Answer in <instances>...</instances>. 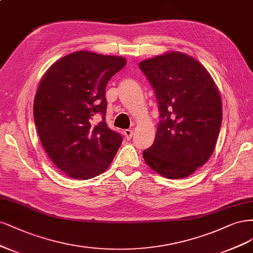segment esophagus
<instances>
[{
    "instance_id": "34e87169",
    "label": "esophagus",
    "mask_w": 253,
    "mask_h": 253,
    "mask_svg": "<svg viewBox=\"0 0 253 253\" xmlns=\"http://www.w3.org/2000/svg\"><path fill=\"white\" fill-rule=\"evenodd\" d=\"M124 135H125L126 140H130V138H131L132 135H133V130H131V129L125 130V131H124Z\"/></svg>"
}]
</instances>
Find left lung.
<instances>
[{"instance_id": "left-lung-1", "label": "left lung", "mask_w": 253, "mask_h": 253, "mask_svg": "<svg viewBox=\"0 0 253 253\" xmlns=\"http://www.w3.org/2000/svg\"><path fill=\"white\" fill-rule=\"evenodd\" d=\"M138 67L152 85L160 117L156 138L143 158L167 178L191 175L212 156L221 129L222 97L212 77L192 56L167 51Z\"/></svg>"}]
</instances>
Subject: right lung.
Segmentation results:
<instances>
[{
	"instance_id": "1",
	"label": "right lung",
	"mask_w": 253,
	"mask_h": 253,
	"mask_svg": "<svg viewBox=\"0 0 253 253\" xmlns=\"http://www.w3.org/2000/svg\"><path fill=\"white\" fill-rule=\"evenodd\" d=\"M127 63L123 56L80 50L63 56L44 73L34 102L40 141L53 164L75 180L108 169L123 138L105 123L108 81ZM103 121L92 126L93 116Z\"/></svg>"
}]
</instances>
